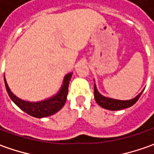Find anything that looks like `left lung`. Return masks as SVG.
I'll list each match as a JSON object with an SVG mask.
<instances>
[{
    "mask_svg": "<svg viewBox=\"0 0 154 154\" xmlns=\"http://www.w3.org/2000/svg\"><path fill=\"white\" fill-rule=\"evenodd\" d=\"M142 92L140 93L138 96L130 100H117V99H112V98H105L102 96L97 90V87L94 84V98L96 102L104 109H110V110H118V109H122L130 107L133 104L137 102V100L140 97Z\"/></svg>",
    "mask_w": 154,
    "mask_h": 154,
    "instance_id": "1",
    "label": "left lung"
}]
</instances>
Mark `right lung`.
I'll use <instances>...</instances> for the list:
<instances>
[{
    "label": "right lung",
    "instance_id": "1",
    "mask_svg": "<svg viewBox=\"0 0 154 154\" xmlns=\"http://www.w3.org/2000/svg\"><path fill=\"white\" fill-rule=\"evenodd\" d=\"M71 77H72V73L68 74L65 76L62 88L60 89L59 92L56 96L49 99H46L45 101H41V102H26L20 98H17L10 91L5 77H4V81H5V86H6V89L8 93L9 97L14 102L15 104L18 105L22 110H24L26 113L29 114L30 116L41 118V117L53 115L63 107L67 99L68 84H69V80L71 79Z\"/></svg>",
    "mask_w": 154,
    "mask_h": 154
}]
</instances>
